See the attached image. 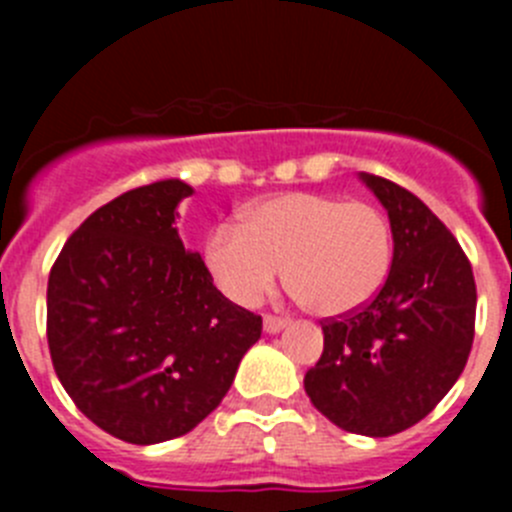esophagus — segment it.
<instances>
[{
  "mask_svg": "<svg viewBox=\"0 0 512 512\" xmlns=\"http://www.w3.org/2000/svg\"><path fill=\"white\" fill-rule=\"evenodd\" d=\"M287 328V320L284 318H271V315H266L264 318V330L266 333H279V330Z\"/></svg>",
  "mask_w": 512,
  "mask_h": 512,
  "instance_id": "obj_1",
  "label": "esophagus"
}]
</instances>
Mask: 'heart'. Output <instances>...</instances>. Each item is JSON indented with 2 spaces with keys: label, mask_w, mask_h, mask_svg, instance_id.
<instances>
[{
  "label": "heart",
  "mask_w": 512,
  "mask_h": 512,
  "mask_svg": "<svg viewBox=\"0 0 512 512\" xmlns=\"http://www.w3.org/2000/svg\"><path fill=\"white\" fill-rule=\"evenodd\" d=\"M212 282L241 307H256L287 274L295 297L325 318L361 310L392 269V228L379 207L318 192H284L220 223L205 241Z\"/></svg>",
  "instance_id": "b5f03b06"
}]
</instances>
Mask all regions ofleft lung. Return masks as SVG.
Wrapping results in <instances>:
<instances>
[{"label":"left lung","instance_id":"1","mask_svg":"<svg viewBox=\"0 0 512 512\" xmlns=\"http://www.w3.org/2000/svg\"><path fill=\"white\" fill-rule=\"evenodd\" d=\"M359 179L390 217V277L369 305L323 325L305 392L343 431L384 438L423 420L464 372L477 287L454 235L413 192L364 171Z\"/></svg>","mask_w":512,"mask_h":512}]
</instances>
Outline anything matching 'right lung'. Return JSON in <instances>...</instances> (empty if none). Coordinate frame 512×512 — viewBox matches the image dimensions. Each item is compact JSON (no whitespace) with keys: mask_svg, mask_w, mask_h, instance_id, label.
<instances>
[{"mask_svg":"<svg viewBox=\"0 0 512 512\" xmlns=\"http://www.w3.org/2000/svg\"><path fill=\"white\" fill-rule=\"evenodd\" d=\"M194 189L164 179L79 225L48 277V348L76 408L120 441L184 436L220 405L261 318L212 284L176 230Z\"/></svg>","mask_w":512,"mask_h":512,"instance_id":"obj_1","label":"right lung"}]
</instances>
